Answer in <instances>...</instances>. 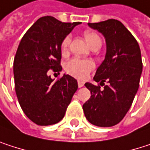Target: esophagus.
Returning <instances> with one entry per match:
<instances>
[{
  "label": "esophagus",
  "instance_id": "esophagus-1",
  "mask_svg": "<svg viewBox=\"0 0 150 150\" xmlns=\"http://www.w3.org/2000/svg\"><path fill=\"white\" fill-rule=\"evenodd\" d=\"M84 85H85V82L80 81V80L78 81V86H79V87H82V86H84Z\"/></svg>",
  "mask_w": 150,
  "mask_h": 150
}]
</instances>
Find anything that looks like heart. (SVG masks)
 I'll return each instance as SVG.
<instances>
[{"instance_id": "obj_1", "label": "heart", "mask_w": 150, "mask_h": 150, "mask_svg": "<svg viewBox=\"0 0 150 150\" xmlns=\"http://www.w3.org/2000/svg\"><path fill=\"white\" fill-rule=\"evenodd\" d=\"M84 38L88 45L90 46V48L98 44L101 45V39L100 36L93 30H86L84 32ZM70 42L71 39L69 37H66L62 40L60 44V51L63 56H65L68 53ZM93 62L90 60H82L79 58H73L70 60L65 65L66 72L71 75L72 77H75L79 79H85L91 72V71L93 70Z\"/></svg>"}]
</instances>
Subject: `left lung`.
I'll return each instance as SVG.
<instances>
[{
    "label": "left lung",
    "mask_w": 150,
    "mask_h": 150,
    "mask_svg": "<svg viewBox=\"0 0 150 150\" xmlns=\"http://www.w3.org/2000/svg\"><path fill=\"white\" fill-rule=\"evenodd\" d=\"M106 39L107 53L93 79L104 85L86 83L91 98L83 105L87 120L98 127L118 124L129 110L138 91L142 71L141 50L136 39L118 20L88 23ZM108 81V85L104 82Z\"/></svg>",
    "instance_id": "left-lung-1"
}]
</instances>
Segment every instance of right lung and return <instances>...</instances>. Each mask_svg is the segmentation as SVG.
<instances>
[{
  "label": "right lung",
  "instance_id": "1",
  "mask_svg": "<svg viewBox=\"0 0 150 150\" xmlns=\"http://www.w3.org/2000/svg\"><path fill=\"white\" fill-rule=\"evenodd\" d=\"M80 23H62L43 16L23 37L15 59V88L26 116L39 126L59 122L78 90L77 80L70 75L54 81L49 70L60 71L62 40Z\"/></svg>",
  "mask_w": 150,
  "mask_h": 150
}]
</instances>
